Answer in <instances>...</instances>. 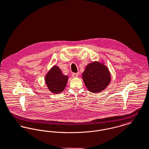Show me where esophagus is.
<instances>
[{
    "label": "esophagus",
    "mask_w": 149,
    "mask_h": 149,
    "mask_svg": "<svg viewBox=\"0 0 149 149\" xmlns=\"http://www.w3.org/2000/svg\"><path fill=\"white\" fill-rule=\"evenodd\" d=\"M79 72H78V73H72V76L74 78H77V77H79Z\"/></svg>",
    "instance_id": "esophagus-1"
}]
</instances>
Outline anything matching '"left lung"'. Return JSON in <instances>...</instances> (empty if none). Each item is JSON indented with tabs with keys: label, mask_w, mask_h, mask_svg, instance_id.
<instances>
[{
	"label": "left lung",
	"mask_w": 149,
	"mask_h": 149,
	"mask_svg": "<svg viewBox=\"0 0 149 149\" xmlns=\"http://www.w3.org/2000/svg\"><path fill=\"white\" fill-rule=\"evenodd\" d=\"M83 81L89 91L94 93L104 90L111 82V74L108 67L95 61L88 63L82 73Z\"/></svg>",
	"instance_id": "left-lung-1"
}]
</instances>
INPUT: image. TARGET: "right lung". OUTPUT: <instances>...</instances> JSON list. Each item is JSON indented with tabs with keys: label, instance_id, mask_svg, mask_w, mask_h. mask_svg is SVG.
I'll list each match as a JSON object with an SVG mask.
<instances>
[{
	"label": "right lung",
	"instance_id": "obj_1",
	"mask_svg": "<svg viewBox=\"0 0 149 149\" xmlns=\"http://www.w3.org/2000/svg\"><path fill=\"white\" fill-rule=\"evenodd\" d=\"M68 79V76L62 74L59 67L54 66L46 74L45 82L51 93L59 94L65 90Z\"/></svg>",
	"mask_w": 149,
	"mask_h": 149
}]
</instances>
